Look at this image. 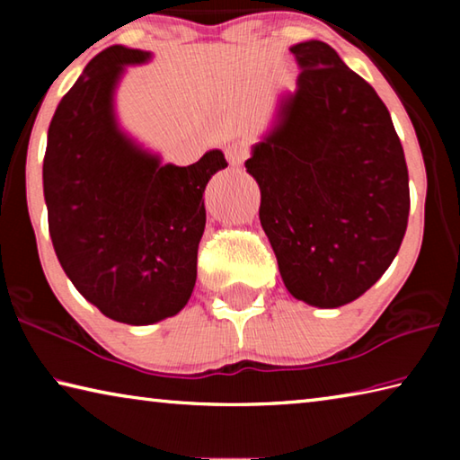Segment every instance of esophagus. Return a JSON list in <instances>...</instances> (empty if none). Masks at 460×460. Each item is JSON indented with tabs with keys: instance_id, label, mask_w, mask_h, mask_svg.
<instances>
[{
	"instance_id": "obj_1",
	"label": "esophagus",
	"mask_w": 460,
	"mask_h": 460,
	"mask_svg": "<svg viewBox=\"0 0 460 460\" xmlns=\"http://www.w3.org/2000/svg\"><path fill=\"white\" fill-rule=\"evenodd\" d=\"M249 154H252V147H249L247 142H235L225 147V155H227L231 166L243 164V162L249 158Z\"/></svg>"
}]
</instances>
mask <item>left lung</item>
<instances>
[{
  "instance_id": "8db88e82",
  "label": "left lung",
  "mask_w": 460,
  "mask_h": 460,
  "mask_svg": "<svg viewBox=\"0 0 460 460\" xmlns=\"http://www.w3.org/2000/svg\"><path fill=\"white\" fill-rule=\"evenodd\" d=\"M298 89L253 147L261 227L294 298L337 308L385 274L410 215L403 147L376 89L326 42L290 49Z\"/></svg>"
}]
</instances>
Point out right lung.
<instances>
[{"label": "right lung", "instance_id": "obj_1", "mask_svg": "<svg viewBox=\"0 0 460 460\" xmlns=\"http://www.w3.org/2000/svg\"><path fill=\"white\" fill-rule=\"evenodd\" d=\"M150 52L109 46L54 111L44 154L49 231L65 274L91 305L126 324L181 313L197 282L202 192L227 168L221 150L160 164L119 131L113 91Z\"/></svg>", "mask_w": 460, "mask_h": 460}]
</instances>
